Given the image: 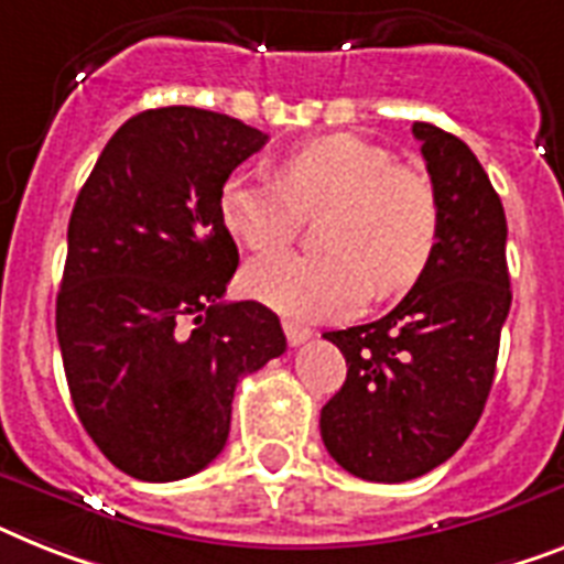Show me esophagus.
<instances>
[{"mask_svg": "<svg viewBox=\"0 0 564 564\" xmlns=\"http://www.w3.org/2000/svg\"><path fill=\"white\" fill-rule=\"evenodd\" d=\"M282 328H285L288 346H302V343H308V339L314 337V332H311V328H305V325H300V323H291V319H285V323H282Z\"/></svg>", "mask_w": 564, "mask_h": 564, "instance_id": "34e87169", "label": "esophagus"}]
</instances>
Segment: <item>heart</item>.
<instances>
[{"mask_svg":"<svg viewBox=\"0 0 564 564\" xmlns=\"http://www.w3.org/2000/svg\"><path fill=\"white\" fill-rule=\"evenodd\" d=\"M325 209V253H276L248 264L245 285L256 300L300 319H339L360 311L371 288L386 296L412 285L438 245L432 181L357 134L302 143L279 161V181L232 175L221 189L227 230L256 253L285 248L305 216Z\"/></svg>","mask_w":564,"mask_h":564,"instance_id":"heart-1","label":"heart"}]
</instances>
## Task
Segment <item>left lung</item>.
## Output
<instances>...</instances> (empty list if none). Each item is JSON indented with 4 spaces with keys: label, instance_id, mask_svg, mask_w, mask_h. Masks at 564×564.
I'll use <instances>...</instances> for the list:
<instances>
[{
    "label": "left lung",
    "instance_id": "1",
    "mask_svg": "<svg viewBox=\"0 0 564 564\" xmlns=\"http://www.w3.org/2000/svg\"><path fill=\"white\" fill-rule=\"evenodd\" d=\"M412 132L438 195V245L398 308L323 334L348 366L319 415L325 449L351 476L386 484L426 476L476 430L513 300L505 207L484 166L438 126Z\"/></svg>",
    "mask_w": 564,
    "mask_h": 564
}]
</instances>
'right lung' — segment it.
I'll return each mask as SVG.
<instances>
[{"mask_svg":"<svg viewBox=\"0 0 564 564\" xmlns=\"http://www.w3.org/2000/svg\"><path fill=\"white\" fill-rule=\"evenodd\" d=\"M268 134L193 106L126 120L68 221L57 339L74 409L141 481H178L230 435L232 392L285 351L262 302H221L239 250L221 218L230 172Z\"/></svg>","mask_w":564,"mask_h":564,"instance_id":"add662e5","label":"right lung"}]
</instances>
